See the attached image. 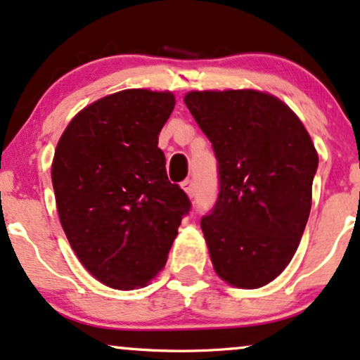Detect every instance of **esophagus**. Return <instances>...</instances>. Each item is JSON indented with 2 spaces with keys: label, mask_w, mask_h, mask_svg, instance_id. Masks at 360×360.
<instances>
[{
  "label": "esophagus",
  "mask_w": 360,
  "mask_h": 360,
  "mask_svg": "<svg viewBox=\"0 0 360 360\" xmlns=\"http://www.w3.org/2000/svg\"><path fill=\"white\" fill-rule=\"evenodd\" d=\"M180 187H181V190H184L185 193L188 195V197H193V193H195V185H193V181L192 180H184L180 184Z\"/></svg>",
  "instance_id": "obj_1"
}]
</instances>
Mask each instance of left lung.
<instances>
[{
	"instance_id": "left-lung-1",
	"label": "left lung",
	"mask_w": 360,
	"mask_h": 360,
	"mask_svg": "<svg viewBox=\"0 0 360 360\" xmlns=\"http://www.w3.org/2000/svg\"><path fill=\"white\" fill-rule=\"evenodd\" d=\"M184 101L219 160V200L200 221L214 270L232 287L267 285L307 225L314 141L290 106L267 91H188Z\"/></svg>"
}]
</instances>
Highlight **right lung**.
I'll return each mask as SVG.
<instances>
[{
  "label": "right lung",
  "instance_id": "add662e5",
  "mask_svg": "<svg viewBox=\"0 0 360 360\" xmlns=\"http://www.w3.org/2000/svg\"><path fill=\"white\" fill-rule=\"evenodd\" d=\"M173 108L172 91L112 93L75 115L55 148L51 181L66 238L83 267L118 290L157 277L190 210L158 148Z\"/></svg>",
  "mask_w": 360,
  "mask_h": 360
}]
</instances>
